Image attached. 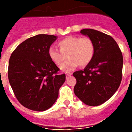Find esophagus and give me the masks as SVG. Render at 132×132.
<instances>
[{
  "label": "esophagus",
  "mask_w": 132,
  "mask_h": 132,
  "mask_svg": "<svg viewBox=\"0 0 132 132\" xmlns=\"http://www.w3.org/2000/svg\"><path fill=\"white\" fill-rule=\"evenodd\" d=\"M65 74H66V77H69V76H71V75H72V74H73V73H71V72H66V73H65Z\"/></svg>",
  "instance_id": "1"
}]
</instances>
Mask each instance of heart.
<instances>
[{
	"label": "heart",
	"mask_w": 132,
	"mask_h": 132,
	"mask_svg": "<svg viewBox=\"0 0 132 132\" xmlns=\"http://www.w3.org/2000/svg\"><path fill=\"white\" fill-rule=\"evenodd\" d=\"M59 50L51 47L48 50L50 59L59 67L69 57L61 69L64 71H71L78 65L85 67L90 63L94 54V44L91 38L87 36H68L57 43Z\"/></svg>",
	"instance_id": "obj_1"
}]
</instances>
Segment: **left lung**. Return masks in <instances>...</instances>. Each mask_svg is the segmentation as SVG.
Masks as SVG:
<instances>
[{
  "label": "left lung",
  "mask_w": 132,
  "mask_h": 132,
  "mask_svg": "<svg viewBox=\"0 0 132 132\" xmlns=\"http://www.w3.org/2000/svg\"><path fill=\"white\" fill-rule=\"evenodd\" d=\"M80 33L93 41L94 54L83 71L73 73L77 80L74 93L85 104L96 106L110 98L120 87L123 56L109 35L93 29H83Z\"/></svg>",
  "instance_id": "1"
}]
</instances>
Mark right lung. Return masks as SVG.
Listing matches in <instances>:
<instances>
[{"instance_id":"right-lung-1","label":"right lung","mask_w":132,"mask_h":132,"mask_svg":"<svg viewBox=\"0 0 132 132\" xmlns=\"http://www.w3.org/2000/svg\"><path fill=\"white\" fill-rule=\"evenodd\" d=\"M57 39L39 34L27 39L14 50L9 59L8 77L16 98L26 108L45 111L53 106L65 74L50 59L48 50Z\"/></svg>"}]
</instances>
